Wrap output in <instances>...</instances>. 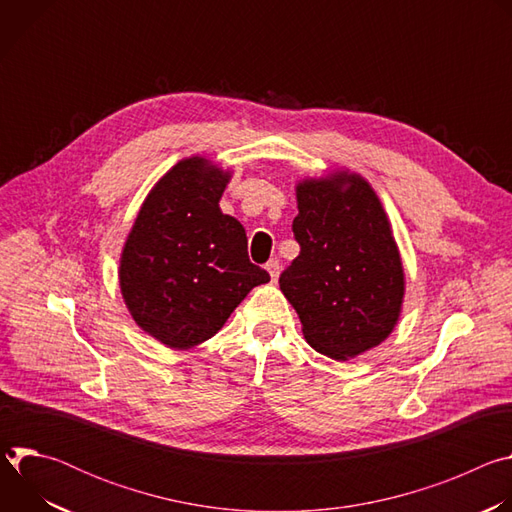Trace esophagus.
<instances>
[{"instance_id": "34e87169", "label": "esophagus", "mask_w": 512, "mask_h": 512, "mask_svg": "<svg viewBox=\"0 0 512 512\" xmlns=\"http://www.w3.org/2000/svg\"><path fill=\"white\" fill-rule=\"evenodd\" d=\"M265 269H267V271H269V275H271V279H273V281H277V277H279V271H281V269H279V263H277V261H273V259H271V261H269V263H267V265H265Z\"/></svg>"}]
</instances>
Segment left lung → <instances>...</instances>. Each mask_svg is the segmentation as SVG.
I'll list each match as a JSON object with an SVG mask.
<instances>
[{
	"label": "left lung",
	"instance_id": "8db88e82",
	"mask_svg": "<svg viewBox=\"0 0 512 512\" xmlns=\"http://www.w3.org/2000/svg\"><path fill=\"white\" fill-rule=\"evenodd\" d=\"M296 196L300 255L279 287L314 350L354 358L379 346L401 314L405 273L391 223L371 184L346 170L300 182Z\"/></svg>",
	"mask_w": 512,
	"mask_h": 512
}]
</instances>
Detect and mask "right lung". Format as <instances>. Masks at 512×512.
Returning a JSON list of instances; mask_svg holds the SVG:
<instances>
[{
	"instance_id": "add662e5",
	"label": "right lung",
	"mask_w": 512,
	"mask_h": 512,
	"mask_svg": "<svg viewBox=\"0 0 512 512\" xmlns=\"http://www.w3.org/2000/svg\"><path fill=\"white\" fill-rule=\"evenodd\" d=\"M231 172L202 156L180 160L143 200L121 261L119 285L135 324L186 350L225 326L269 273L249 261L247 235L221 200Z\"/></svg>"
}]
</instances>
